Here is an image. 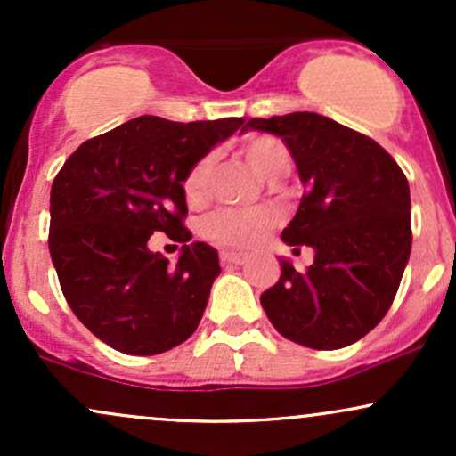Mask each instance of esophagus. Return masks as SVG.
Listing matches in <instances>:
<instances>
[{
  "instance_id": "1",
  "label": "esophagus",
  "mask_w": 456,
  "mask_h": 456,
  "mask_svg": "<svg viewBox=\"0 0 456 456\" xmlns=\"http://www.w3.org/2000/svg\"><path fill=\"white\" fill-rule=\"evenodd\" d=\"M244 261H246V255L242 253H229V250H223L221 253L223 265H242Z\"/></svg>"
}]
</instances>
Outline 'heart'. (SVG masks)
Instances as JSON below:
<instances>
[{"label": "heart", "mask_w": 456, "mask_h": 456, "mask_svg": "<svg viewBox=\"0 0 456 456\" xmlns=\"http://www.w3.org/2000/svg\"><path fill=\"white\" fill-rule=\"evenodd\" d=\"M240 151L248 165L265 180L281 182L291 171V154L281 139L272 134H250L240 145ZM214 156L206 154L192 162L186 171L184 197L191 206H203L210 197V177H212ZM276 216L270 210H242V208H221L203 221L201 232L212 244L223 248L244 250L253 248L265 238L270 229H274Z\"/></svg>", "instance_id": "b5f03b06"}]
</instances>
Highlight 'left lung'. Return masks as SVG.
Instances as JSON below:
<instances>
[{
    "instance_id": "8db88e82",
    "label": "left lung",
    "mask_w": 456,
    "mask_h": 456,
    "mask_svg": "<svg viewBox=\"0 0 456 456\" xmlns=\"http://www.w3.org/2000/svg\"><path fill=\"white\" fill-rule=\"evenodd\" d=\"M294 156L305 195L282 240L315 250L306 272L281 259V279L261 294L285 338L341 349L384 319L411 253L407 177L378 141L317 113L253 118Z\"/></svg>"
}]
</instances>
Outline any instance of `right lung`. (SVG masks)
<instances>
[{
	"label": "right lung",
	"instance_id": "right-lung-1",
	"mask_svg": "<svg viewBox=\"0 0 456 456\" xmlns=\"http://www.w3.org/2000/svg\"><path fill=\"white\" fill-rule=\"evenodd\" d=\"M242 124L141 115L78 145L55 175L49 250L61 294L109 347L154 355L197 330L221 265L212 246L186 244L182 182ZM156 231L185 244L175 266L147 248Z\"/></svg>",
	"mask_w": 456,
	"mask_h": 456
}]
</instances>
